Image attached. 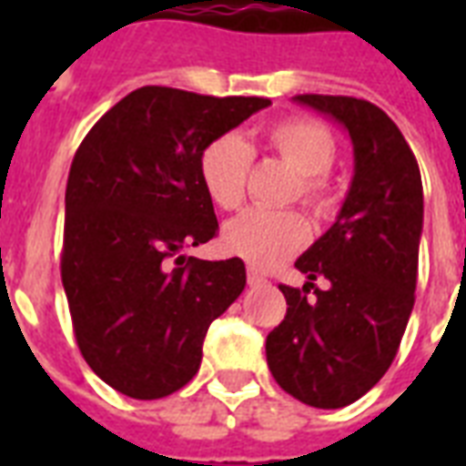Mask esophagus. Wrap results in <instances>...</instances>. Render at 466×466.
Returning <instances> with one entry per match:
<instances>
[{"label":"esophagus","instance_id":"esophagus-1","mask_svg":"<svg viewBox=\"0 0 466 466\" xmlns=\"http://www.w3.org/2000/svg\"><path fill=\"white\" fill-rule=\"evenodd\" d=\"M247 280H248V285H263V283H266V278H263L256 268L247 270Z\"/></svg>","mask_w":466,"mask_h":466}]
</instances>
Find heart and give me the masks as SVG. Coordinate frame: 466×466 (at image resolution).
Wrapping results in <instances>:
<instances>
[{
	"mask_svg": "<svg viewBox=\"0 0 466 466\" xmlns=\"http://www.w3.org/2000/svg\"><path fill=\"white\" fill-rule=\"evenodd\" d=\"M270 155L298 174L292 196L317 215H326L336 205V193L326 174L336 161V140L331 130L317 120H278L263 133ZM254 164V149L237 133L218 135L198 157V174L205 193L222 210H237L244 200L247 178ZM309 239V227L298 212L248 210L225 227L222 241L229 254L239 256L254 268H273L290 258Z\"/></svg>",
	"mask_w": 466,
	"mask_h": 466,
	"instance_id": "1",
	"label": "heart"
}]
</instances>
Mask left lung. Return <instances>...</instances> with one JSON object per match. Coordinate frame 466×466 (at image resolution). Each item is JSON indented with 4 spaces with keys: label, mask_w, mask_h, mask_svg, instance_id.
I'll return each instance as SVG.
<instances>
[{
    "label": "left lung",
    "mask_w": 466,
    "mask_h": 466,
    "mask_svg": "<svg viewBox=\"0 0 466 466\" xmlns=\"http://www.w3.org/2000/svg\"><path fill=\"white\" fill-rule=\"evenodd\" d=\"M295 101L346 127L355 174L331 229L295 261L305 288L280 285L288 311L266 339V358L276 382L302 404L340 409L372 390L397 358L416 299L423 183L382 108L324 94ZM317 277L329 280L326 291L313 288Z\"/></svg>",
    "instance_id": "obj_1"
}]
</instances>
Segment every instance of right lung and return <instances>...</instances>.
Here are the masks:
<instances>
[{
	"mask_svg": "<svg viewBox=\"0 0 466 466\" xmlns=\"http://www.w3.org/2000/svg\"><path fill=\"white\" fill-rule=\"evenodd\" d=\"M270 106L142 86L76 149L65 193L62 285L76 346L113 390L161 399L200 368L210 324L247 285L241 258L181 256L218 234L198 157Z\"/></svg>",
	"mask_w": 466,
	"mask_h": 466,
	"instance_id": "1",
	"label": "right lung"
}]
</instances>
